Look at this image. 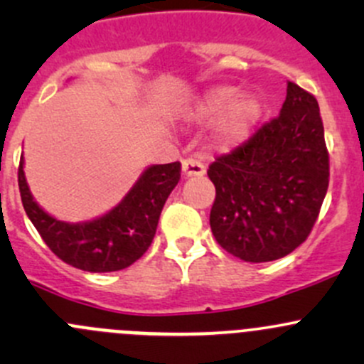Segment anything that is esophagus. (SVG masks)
Instances as JSON below:
<instances>
[{"label": "esophagus", "mask_w": 364, "mask_h": 364, "mask_svg": "<svg viewBox=\"0 0 364 364\" xmlns=\"http://www.w3.org/2000/svg\"><path fill=\"white\" fill-rule=\"evenodd\" d=\"M181 168H183V174H185L186 178L205 174V167H204L203 160L197 159V156H188V159L183 160Z\"/></svg>", "instance_id": "34e87169"}]
</instances>
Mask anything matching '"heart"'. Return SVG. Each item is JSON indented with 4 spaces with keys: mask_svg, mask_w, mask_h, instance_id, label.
<instances>
[{
    "mask_svg": "<svg viewBox=\"0 0 364 364\" xmlns=\"http://www.w3.org/2000/svg\"><path fill=\"white\" fill-rule=\"evenodd\" d=\"M218 112L216 137L223 144H237L250 134L259 119L260 102L253 95H236L232 86H216L200 98L196 114L203 119H209Z\"/></svg>",
    "mask_w": 364,
    "mask_h": 364,
    "instance_id": "1",
    "label": "heart"
}]
</instances>
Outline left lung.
<instances>
[{"label": "left lung", "mask_w": 364, "mask_h": 364, "mask_svg": "<svg viewBox=\"0 0 364 364\" xmlns=\"http://www.w3.org/2000/svg\"><path fill=\"white\" fill-rule=\"evenodd\" d=\"M208 176L216 188L209 225L223 250L247 262L294 252L310 236L329 185V153L314 95L289 82L280 116L216 156Z\"/></svg>", "instance_id": "left-lung-1"}]
</instances>
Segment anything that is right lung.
Wrapping results in <instances>:
<instances>
[{
	"mask_svg": "<svg viewBox=\"0 0 364 364\" xmlns=\"http://www.w3.org/2000/svg\"><path fill=\"white\" fill-rule=\"evenodd\" d=\"M17 178L26 215L54 255L77 269L109 273L128 267L149 248L161 208L181 178V164L172 161L146 168L112 211L86 223L60 222L33 200L26 185L23 159Z\"/></svg>",
	"mask_w": 364,
	"mask_h": 364,
	"instance_id": "right-lung-1",
	"label": "right lung"
}]
</instances>
